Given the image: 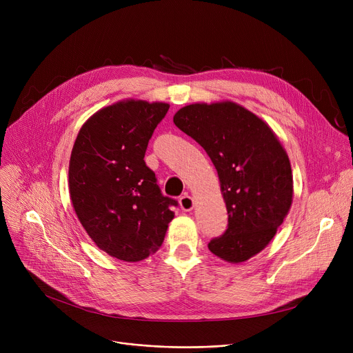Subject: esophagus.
<instances>
[{
	"label": "esophagus",
	"instance_id": "obj_1",
	"mask_svg": "<svg viewBox=\"0 0 353 353\" xmlns=\"http://www.w3.org/2000/svg\"><path fill=\"white\" fill-rule=\"evenodd\" d=\"M179 203H180L181 210H184V212H190L193 209V206H194V200L189 194L181 196L179 199Z\"/></svg>",
	"mask_w": 353,
	"mask_h": 353
}]
</instances>
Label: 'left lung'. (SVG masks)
<instances>
[{
	"label": "left lung",
	"mask_w": 353,
	"mask_h": 353,
	"mask_svg": "<svg viewBox=\"0 0 353 353\" xmlns=\"http://www.w3.org/2000/svg\"><path fill=\"white\" fill-rule=\"evenodd\" d=\"M173 121L209 154L226 201L228 229L209 250L230 263L248 261L268 246L292 205L285 148L263 120L232 101L186 105Z\"/></svg>",
	"instance_id": "1"
}]
</instances>
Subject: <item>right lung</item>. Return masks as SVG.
<instances>
[{
    "mask_svg": "<svg viewBox=\"0 0 353 353\" xmlns=\"http://www.w3.org/2000/svg\"><path fill=\"white\" fill-rule=\"evenodd\" d=\"M165 103L127 100L90 117L74 143L68 186L80 223L101 250L139 262L163 243L177 200L163 196L144 154Z\"/></svg>",
    "mask_w": 353,
    "mask_h": 353,
    "instance_id": "right-lung-1",
    "label": "right lung"
}]
</instances>
